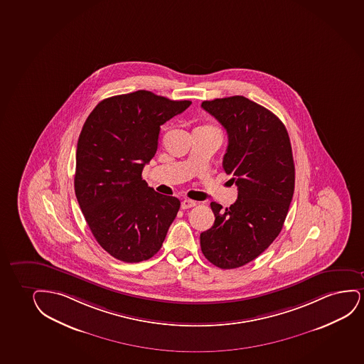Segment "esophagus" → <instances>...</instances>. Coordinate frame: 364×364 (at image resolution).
<instances>
[{"label": "esophagus", "mask_w": 364, "mask_h": 364, "mask_svg": "<svg viewBox=\"0 0 364 364\" xmlns=\"http://www.w3.org/2000/svg\"><path fill=\"white\" fill-rule=\"evenodd\" d=\"M197 205V202L191 200V199H184L183 202L181 203V208L182 209H189V208H193Z\"/></svg>", "instance_id": "34e87169"}]
</instances>
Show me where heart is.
Masks as SVG:
<instances>
[{
    "label": "heart",
    "instance_id": "obj_1",
    "mask_svg": "<svg viewBox=\"0 0 364 364\" xmlns=\"http://www.w3.org/2000/svg\"><path fill=\"white\" fill-rule=\"evenodd\" d=\"M196 130H208V132H219V130L215 128V127H213V125L205 124L202 125V127H199Z\"/></svg>",
    "mask_w": 364,
    "mask_h": 364
}]
</instances>
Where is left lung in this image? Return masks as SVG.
<instances>
[{
	"label": "left lung",
	"mask_w": 364,
	"mask_h": 364,
	"mask_svg": "<svg viewBox=\"0 0 364 364\" xmlns=\"http://www.w3.org/2000/svg\"><path fill=\"white\" fill-rule=\"evenodd\" d=\"M202 108L226 129L223 167L239 193L225 210L210 203L215 221L200 234V247L214 266L232 269L258 257L281 232L294 193L291 145L281 119L246 97L204 101Z\"/></svg>",
	"instance_id": "1"
}]
</instances>
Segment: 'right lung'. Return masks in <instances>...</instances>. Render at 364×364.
Here are the masks:
<instances>
[{"instance_id": "right-lung-1", "label": "right lung", "mask_w": 364, "mask_h": 364, "mask_svg": "<svg viewBox=\"0 0 364 364\" xmlns=\"http://www.w3.org/2000/svg\"><path fill=\"white\" fill-rule=\"evenodd\" d=\"M150 91L109 97L88 115L76 150L75 193L97 242L123 262L161 249L181 203L141 178L155 156L160 127L191 106Z\"/></svg>"}]
</instances>
